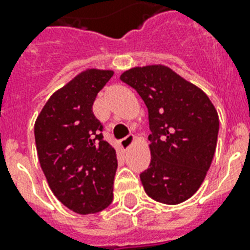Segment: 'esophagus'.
<instances>
[{
    "instance_id": "1",
    "label": "esophagus",
    "mask_w": 250,
    "mask_h": 250,
    "mask_svg": "<svg viewBox=\"0 0 250 250\" xmlns=\"http://www.w3.org/2000/svg\"><path fill=\"white\" fill-rule=\"evenodd\" d=\"M133 140H135V136H133V135H128V136H125V139H122L121 143H119V144H121V148L125 149H125H128L129 146L132 145Z\"/></svg>"
}]
</instances>
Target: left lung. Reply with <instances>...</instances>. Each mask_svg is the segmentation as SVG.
I'll return each mask as SVG.
<instances>
[{"instance_id": "left-lung-1", "label": "left lung", "mask_w": 250, "mask_h": 250, "mask_svg": "<svg viewBox=\"0 0 250 250\" xmlns=\"http://www.w3.org/2000/svg\"><path fill=\"white\" fill-rule=\"evenodd\" d=\"M121 80L148 107L150 165L140 174L149 197L186 201L204 182L217 148L219 118L209 97L165 66L135 67Z\"/></svg>"}]
</instances>
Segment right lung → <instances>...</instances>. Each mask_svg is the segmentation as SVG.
<instances>
[{"label":"right lung","mask_w":250,"mask_h":250,"mask_svg":"<svg viewBox=\"0 0 250 250\" xmlns=\"http://www.w3.org/2000/svg\"><path fill=\"white\" fill-rule=\"evenodd\" d=\"M111 76L113 71L82 72L49 98L35 123L37 156L49 187L78 214L98 213L113 201L117 154L92 110Z\"/></svg>","instance_id":"right-lung-1"}]
</instances>
